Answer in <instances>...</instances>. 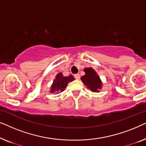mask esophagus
<instances>
[{
	"mask_svg": "<svg viewBox=\"0 0 146 146\" xmlns=\"http://www.w3.org/2000/svg\"><path fill=\"white\" fill-rule=\"evenodd\" d=\"M74 77H75V78H76V79L79 80V79H80V76L79 74H75V75H74Z\"/></svg>",
	"mask_w": 146,
	"mask_h": 146,
	"instance_id": "34e87169",
	"label": "esophagus"
}]
</instances>
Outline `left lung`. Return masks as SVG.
Returning <instances> with one entry per match:
<instances>
[{
	"instance_id": "8db88e82",
	"label": "left lung",
	"mask_w": 146,
	"mask_h": 146,
	"mask_svg": "<svg viewBox=\"0 0 146 146\" xmlns=\"http://www.w3.org/2000/svg\"><path fill=\"white\" fill-rule=\"evenodd\" d=\"M85 74L80 78L81 80L88 88L93 92H99L102 88V82L96 72L92 68L84 69Z\"/></svg>"
}]
</instances>
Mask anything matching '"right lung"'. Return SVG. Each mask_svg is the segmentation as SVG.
Wrapping results in <instances>:
<instances>
[{
	"label": "right lung",
	"mask_w": 146,
	"mask_h": 146,
	"mask_svg": "<svg viewBox=\"0 0 146 146\" xmlns=\"http://www.w3.org/2000/svg\"><path fill=\"white\" fill-rule=\"evenodd\" d=\"M74 80V77L72 75L70 74L68 76H64L62 72H59L56 76L55 79L54 80L53 83L52 84L50 92L55 94L61 92L66 88L68 84Z\"/></svg>",
	"instance_id": "right-lung-1"
}]
</instances>
